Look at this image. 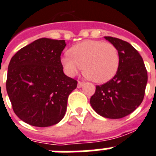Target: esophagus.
I'll list each match as a JSON object with an SVG mask.
<instances>
[{"label":"esophagus","mask_w":156,"mask_h":156,"mask_svg":"<svg viewBox=\"0 0 156 156\" xmlns=\"http://www.w3.org/2000/svg\"><path fill=\"white\" fill-rule=\"evenodd\" d=\"M83 84H84L83 82L78 81V88H80V87H83Z\"/></svg>","instance_id":"esophagus-1"}]
</instances>
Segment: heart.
Segmentation results:
<instances>
[{"instance_id": "obj_1", "label": "heart", "mask_w": 156, "mask_h": 156, "mask_svg": "<svg viewBox=\"0 0 156 156\" xmlns=\"http://www.w3.org/2000/svg\"><path fill=\"white\" fill-rule=\"evenodd\" d=\"M61 63L67 74L73 77L83 67L85 76L98 83L110 81L120 65L119 52L111 43L85 40L73 46Z\"/></svg>"}]
</instances>
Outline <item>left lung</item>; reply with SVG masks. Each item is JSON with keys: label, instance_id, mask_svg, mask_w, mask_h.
Wrapping results in <instances>:
<instances>
[{"label": "left lung", "instance_id": "1", "mask_svg": "<svg viewBox=\"0 0 156 156\" xmlns=\"http://www.w3.org/2000/svg\"><path fill=\"white\" fill-rule=\"evenodd\" d=\"M105 39L119 52V69L110 81L96 86L90 104L100 116L119 119L131 114L142 102L148 79L147 70L141 56L129 43L114 37Z\"/></svg>", "mask_w": 156, "mask_h": 156}]
</instances>
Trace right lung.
<instances>
[{
    "instance_id": "right-lung-1",
    "label": "right lung",
    "mask_w": 156,
    "mask_h": 156,
    "mask_svg": "<svg viewBox=\"0 0 156 156\" xmlns=\"http://www.w3.org/2000/svg\"><path fill=\"white\" fill-rule=\"evenodd\" d=\"M65 40L42 38L17 52L8 66L6 91L14 112L27 124L46 127L65 115L78 82L63 73Z\"/></svg>"
}]
</instances>
